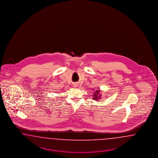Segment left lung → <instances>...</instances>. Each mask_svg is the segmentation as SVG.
<instances>
[{
	"label": "left lung",
	"instance_id": "1",
	"mask_svg": "<svg viewBox=\"0 0 158 158\" xmlns=\"http://www.w3.org/2000/svg\"><path fill=\"white\" fill-rule=\"evenodd\" d=\"M100 93V92H99V90H96V91L94 92V95H93L94 96V100H98V99H100V95H99L98 94Z\"/></svg>",
	"mask_w": 158,
	"mask_h": 158
}]
</instances>
